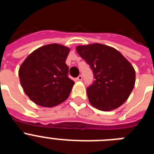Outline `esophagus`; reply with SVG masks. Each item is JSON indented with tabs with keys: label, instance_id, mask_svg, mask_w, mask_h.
I'll return each instance as SVG.
<instances>
[{
	"label": "esophagus",
	"instance_id": "34e87169",
	"mask_svg": "<svg viewBox=\"0 0 154 154\" xmlns=\"http://www.w3.org/2000/svg\"><path fill=\"white\" fill-rule=\"evenodd\" d=\"M76 80H78V81H82V76L79 75L78 77L76 78Z\"/></svg>",
	"mask_w": 154,
	"mask_h": 154
}]
</instances>
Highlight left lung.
<instances>
[{
	"label": "left lung",
	"mask_w": 154,
	"mask_h": 154,
	"mask_svg": "<svg viewBox=\"0 0 154 154\" xmlns=\"http://www.w3.org/2000/svg\"><path fill=\"white\" fill-rule=\"evenodd\" d=\"M76 51L93 72L95 81L87 88L92 106L102 111L122 106L135 85L136 72L130 62L114 48L99 43L79 45Z\"/></svg>",
	"instance_id": "1"
}]
</instances>
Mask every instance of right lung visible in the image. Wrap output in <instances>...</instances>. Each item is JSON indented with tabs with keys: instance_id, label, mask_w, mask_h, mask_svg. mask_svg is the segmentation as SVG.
<instances>
[{
	"instance_id": "obj_1",
	"label": "right lung",
	"mask_w": 154,
	"mask_h": 154,
	"mask_svg": "<svg viewBox=\"0 0 154 154\" xmlns=\"http://www.w3.org/2000/svg\"><path fill=\"white\" fill-rule=\"evenodd\" d=\"M69 51L62 45H46L31 53L21 65L20 82L35 104L53 107L68 99L75 84L68 76L65 63Z\"/></svg>"
}]
</instances>
